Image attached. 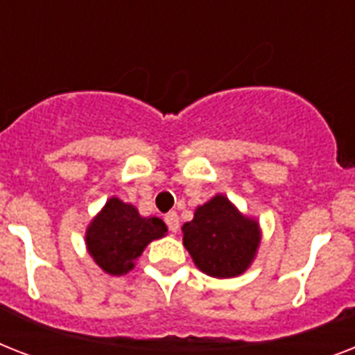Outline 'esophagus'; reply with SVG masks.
I'll use <instances>...</instances> for the list:
<instances>
[{
  "label": "esophagus",
  "instance_id": "esophagus-1",
  "mask_svg": "<svg viewBox=\"0 0 355 355\" xmlns=\"http://www.w3.org/2000/svg\"><path fill=\"white\" fill-rule=\"evenodd\" d=\"M164 221H166L167 228L171 230L173 234L178 232V228H180V221H178V216L177 211H169L166 217H164Z\"/></svg>",
  "mask_w": 355,
  "mask_h": 355
}]
</instances>
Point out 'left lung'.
I'll return each mask as SVG.
<instances>
[{
    "label": "left lung",
    "mask_w": 355,
    "mask_h": 355,
    "mask_svg": "<svg viewBox=\"0 0 355 355\" xmlns=\"http://www.w3.org/2000/svg\"><path fill=\"white\" fill-rule=\"evenodd\" d=\"M182 243L202 272L214 278H234L250 267L261 232L252 217L243 216L225 197L216 195L184 223Z\"/></svg>",
    "instance_id": "left-lung-1"
}]
</instances>
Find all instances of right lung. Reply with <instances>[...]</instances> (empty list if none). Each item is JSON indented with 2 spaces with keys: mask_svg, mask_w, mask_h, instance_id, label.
Listing matches in <instances>:
<instances>
[{
  "mask_svg": "<svg viewBox=\"0 0 355 355\" xmlns=\"http://www.w3.org/2000/svg\"><path fill=\"white\" fill-rule=\"evenodd\" d=\"M160 217H141L132 205L110 197L86 228V247L99 267L112 276L127 275L144 248L166 236Z\"/></svg>",
  "mask_w": 355,
  "mask_h": 355,
  "instance_id": "add662e5",
  "label": "right lung"
}]
</instances>
